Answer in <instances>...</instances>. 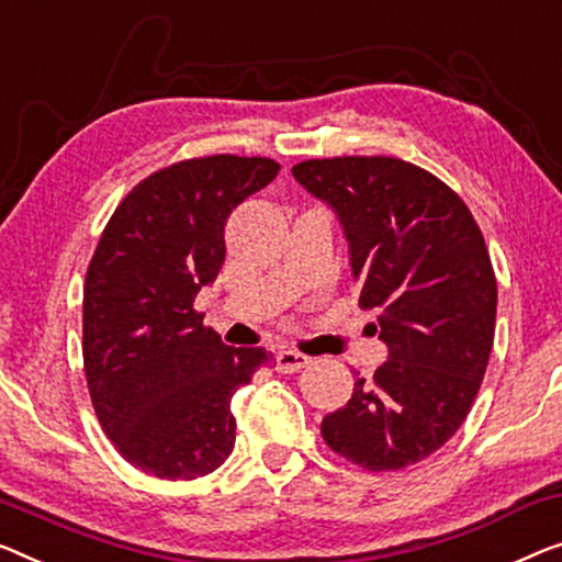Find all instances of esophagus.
Wrapping results in <instances>:
<instances>
[{"label":"esophagus","mask_w":562,"mask_h":562,"mask_svg":"<svg viewBox=\"0 0 562 562\" xmlns=\"http://www.w3.org/2000/svg\"><path fill=\"white\" fill-rule=\"evenodd\" d=\"M310 363V358L297 353V350H280L278 353V371L280 373H297L300 368H305Z\"/></svg>","instance_id":"1"}]
</instances>
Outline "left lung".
Masks as SVG:
<instances>
[{
	"mask_svg": "<svg viewBox=\"0 0 562 562\" xmlns=\"http://www.w3.org/2000/svg\"><path fill=\"white\" fill-rule=\"evenodd\" d=\"M338 214L363 310H381L389 361L323 418L335 454L371 472L431 457L474 404L495 340L497 280L459 194L391 156L310 158L292 166Z\"/></svg>",
	"mask_w": 562,
	"mask_h": 562,
	"instance_id": "8db88e82",
	"label": "left lung"
}]
</instances>
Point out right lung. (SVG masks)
I'll return each instance as SVG.
<instances>
[{
  "label": "right lung",
  "mask_w": 562,
  "mask_h": 562,
  "mask_svg": "<svg viewBox=\"0 0 562 562\" xmlns=\"http://www.w3.org/2000/svg\"><path fill=\"white\" fill-rule=\"evenodd\" d=\"M280 164L189 158L150 173L105 224L82 288V361L100 426L158 480H196L234 449L232 396L270 363L224 346L194 300L224 265V224Z\"/></svg>",
  "instance_id": "right-lung-1"
}]
</instances>
